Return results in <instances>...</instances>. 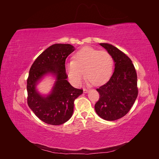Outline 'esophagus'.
Masks as SVG:
<instances>
[{
	"mask_svg": "<svg viewBox=\"0 0 159 159\" xmlns=\"http://www.w3.org/2000/svg\"><path fill=\"white\" fill-rule=\"evenodd\" d=\"M89 90L88 89H86V88H84V92L85 93L89 92Z\"/></svg>",
	"mask_w": 159,
	"mask_h": 159,
	"instance_id": "34e87169",
	"label": "esophagus"
}]
</instances>
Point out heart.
Listing matches in <instances>:
<instances>
[{
	"label": "heart",
	"instance_id": "b5f03b06",
	"mask_svg": "<svg viewBox=\"0 0 159 159\" xmlns=\"http://www.w3.org/2000/svg\"><path fill=\"white\" fill-rule=\"evenodd\" d=\"M113 60L106 51H100L92 47L85 46L77 52L74 60L66 64V71L74 84L80 85L85 76L88 81L96 85L107 81L112 74Z\"/></svg>",
	"mask_w": 159,
	"mask_h": 159
}]
</instances>
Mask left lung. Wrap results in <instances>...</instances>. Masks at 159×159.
I'll return each mask as SVG.
<instances>
[{
  "mask_svg": "<svg viewBox=\"0 0 159 159\" xmlns=\"http://www.w3.org/2000/svg\"><path fill=\"white\" fill-rule=\"evenodd\" d=\"M115 61V70L107 82L97 89L99 99L95 109L100 117L115 121L125 116L137 98V75L131 60L114 46L101 43Z\"/></svg>",
  "mask_w": 159,
  "mask_h": 159,
  "instance_id": "obj_1",
  "label": "left lung"
}]
</instances>
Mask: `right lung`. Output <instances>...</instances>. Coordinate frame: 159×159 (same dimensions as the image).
<instances>
[{
  "mask_svg": "<svg viewBox=\"0 0 159 159\" xmlns=\"http://www.w3.org/2000/svg\"><path fill=\"white\" fill-rule=\"evenodd\" d=\"M75 48L68 44L50 46L34 61L27 79V103L36 116L42 121L59 125L68 120L74 112L75 99L83 93V89L71 86L66 79V60ZM50 73L57 77L52 93L43 97L35 89L37 81Z\"/></svg>",
  "mask_w": 159,
  "mask_h": 159,
  "instance_id": "add662e5",
  "label": "right lung"
}]
</instances>
